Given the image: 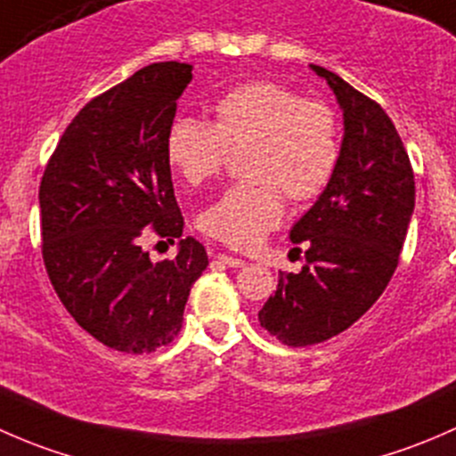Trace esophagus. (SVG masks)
Returning a JSON list of instances; mask_svg holds the SVG:
<instances>
[{
  "label": "esophagus",
  "mask_w": 456,
  "mask_h": 456,
  "mask_svg": "<svg viewBox=\"0 0 456 456\" xmlns=\"http://www.w3.org/2000/svg\"><path fill=\"white\" fill-rule=\"evenodd\" d=\"M216 260L223 262V265H227V266H233V269H240V266L247 265L242 257H233V256H227V254H218V256H216Z\"/></svg>",
  "instance_id": "esophagus-1"
}]
</instances>
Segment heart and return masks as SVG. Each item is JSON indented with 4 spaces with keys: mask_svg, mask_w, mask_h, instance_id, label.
<instances>
[{
    "mask_svg": "<svg viewBox=\"0 0 456 456\" xmlns=\"http://www.w3.org/2000/svg\"><path fill=\"white\" fill-rule=\"evenodd\" d=\"M232 154H242L247 181L229 187L199 216L205 236L249 251L278 227L284 196L305 202L320 196L339 160L335 112L302 99L275 81H247L214 103V123L174 118L165 136L169 165L190 185L218 176Z\"/></svg>",
    "mask_w": 456,
    "mask_h": 456,
    "instance_id": "heart-1",
    "label": "heart"
}]
</instances>
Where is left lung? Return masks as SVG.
<instances>
[{"instance_id": "left-lung-1", "label": "left lung", "mask_w": 456, "mask_h": 456, "mask_svg": "<svg viewBox=\"0 0 456 456\" xmlns=\"http://www.w3.org/2000/svg\"><path fill=\"white\" fill-rule=\"evenodd\" d=\"M344 112V139L333 178L293 224L305 245L300 273H282L257 314L287 346H311L355 324L397 269L415 209V174L403 142L379 103L322 66Z\"/></svg>"}]
</instances>
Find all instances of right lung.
<instances>
[{
  "instance_id": "add662e5",
  "label": "right lung",
  "mask_w": 456,
  "mask_h": 456,
  "mask_svg": "<svg viewBox=\"0 0 456 456\" xmlns=\"http://www.w3.org/2000/svg\"><path fill=\"white\" fill-rule=\"evenodd\" d=\"M190 63L141 68L72 118L39 185L41 254L59 300L81 329L121 353H151L183 326L205 247L179 241L174 261L151 263L140 240L183 236L165 154Z\"/></svg>"
}]
</instances>
